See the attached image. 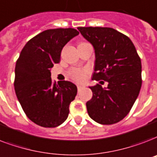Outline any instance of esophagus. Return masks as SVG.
<instances>
[{
	"label": "esophagus",
	"mask_w": 157,
	"mask_h": 157,
	"mask_svg": "<svg viewBox=\"0 0 157 157\" xmlns=\"http://www.w3.org/2000/svg\"><path fill=\"white\" fill-rule=\"evenodd\" d=\"M84 87H85L84 85H77V89H78V90H81V89H83Z\"/></svg>",
	"instance_id": "esophagus-1"
}]
</instances>
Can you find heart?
<instances>
[{
    "label": "heart",
    "mask_w": 157,
    "mask_h": 157,
    "mask_svg": "<svg viewBox=\"0 0 157 157\" xmlns=\"http://www.w3.org/2000/svg\"><path fill=\"white\" fill-rule=\"evenodd\" d=\"M85 74H86V71L81 70V69H73L70 71V76L71 78L76 81H83L85 78Z\"/></svg>",
    "instance_id": "obj_1"
}]
</instances>
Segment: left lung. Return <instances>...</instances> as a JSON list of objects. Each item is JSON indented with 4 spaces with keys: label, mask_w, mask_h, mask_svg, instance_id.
Listing matches in <instances>:
<instances>
[{
    "label": "left lung",
    "mask_w": 157,
    "mask_h": 157,
    "mask_svg": "<svg viewBox=\"0 0 157 157\" xmlns=\"http://www.w3.org/2000/svg\"><path fill=\"white\" fill-rule=\"evenodd\" d=\"M94 49L93 80L107 81L103 88L90 86L93 96L87 101L88 114L98 124H113L131 110L142 86V63L128 37L107 27H78Z\"/></svg>",
    "instance_id": "1"
}]
</instances>
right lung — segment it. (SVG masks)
<instances>
[{
  "label": "right lung",
  "instance_id": "obj_1",
  "mask_svg": "<svg viewBox=\"0 0 157 157\" xmlns=\"http://www.w3.org/2000/svg\"><path fill=\"white\" fill-rule=\"evenodd\" d=\"M78 34L71 28L44 31L25 45L16 62L15 94L27 117L39 126L55 128L67 118L77 87L67 81L52 83L51 68L60 62L63 47Z\"/></svg>",
  "mask_w": 157,
  "mask_h": 157
}]
</instances>
